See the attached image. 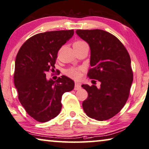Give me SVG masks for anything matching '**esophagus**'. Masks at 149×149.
<instances>
[{
  "instance_id": "esophagus-1",
  "label": "esophagus",
  "mask_w": 149,
  "mask_h": 149,
  "mask_svg": "<svg viewBox=\"0 0 149 149\" xmlns=\"http://www.w3.org/2000/svg\"><path fill=\"white\" fill-rule=\"evenodd\" d=\"M81 84L79 83V82H75V88H74V90L75 91H78L81 88Z\"/></svg>"
}]
</instances>
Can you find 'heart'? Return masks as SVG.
Returning a JSON list of instances; mask_svg holds the SVG:
<instances>
[{"label":"heart","mask_w":149,"mask_h":149,"mask_svg":"<svg viewBox=\"0 0 149 149\" xmlns=\"http://www.w3.org/2000/svg\"><path fill=\"white\" fill-rule=\"evenodd\" d=\"M85 45H87V43L82 40H77L74 42V48L80 47ZM80 70L81 68H71L65 71V75L72 79H78L80 76Z\"/></svg>","instance_id":"1"}]
</instances>
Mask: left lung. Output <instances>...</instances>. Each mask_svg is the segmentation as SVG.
Masks as SVG:
<instances>
[{
    "label": "left lung",
    "instance_id": "left-lung-1",
    "mask_svg": "<svg viewBox=\"0 0 149 149\" xmlns=\"http://www.w3.org/2000/svg\"><path fill=\"white\" fill-rule=\"evenodd\" d=\"M76 33L91 48L88 77L100 82L99 88L81 86L88 95L82 102L83 109L91 118L107 120L118 113L128 99L133 81L130 56L121 42L106 31L77 30Z\"/></svg>",
    "mask_w": 149,
    "mask_h": 149
}]
</instances>
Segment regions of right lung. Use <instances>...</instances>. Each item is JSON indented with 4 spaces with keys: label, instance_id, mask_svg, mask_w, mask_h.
<instances>
[{
    "label": "right lung",
    "instance_id": "obj_1",
    "mask_svg": "<svg viewBox=\"0 0 149 149\" xmlns=\"http://www.w3.org/2000/svg\"><path fill=\"white\" fill-rule=\"evenodd\" d=\"M74 33V30L37 33L25 42L17 54L13 78L19 100L38 122L57 116L62 95L74 88V81L65 75L55 81L46 78L47 72H54L58 50Z\"/></svg>",
    "mask_w": 149,
    "mask_h": 149
}]
</instances>
